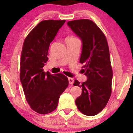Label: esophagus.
Returning <instances> with one entry per match:
<instances>
[{
	"instance_id": "34e87169",
	"label": "esophagus",
	"mask_w": 133,
	"mask_h": 133,
	"mask_svg": "<svg viewBox=\"0 0 133 133\" xmlns=\"http://www.w3.org/2000/svg\"><path fill=\"white\" fill-rule=\"evenodd\" d=\"M68 82H69V83H70V85L73 84V83H74V79H72V78L69 77V78H68Z\"/></svg>"
}]
</instances>
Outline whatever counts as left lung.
I'll list each match as a JSON object with an SVG mask.
<instances>
[{"label": "left lung", "mask_w": 133, "mask_h": 133, "mask_svg": "<svg viewBox=\"0 0 133 133\" xmlns=\"http://www.w3.org/2000/svg\"><path fill=\"white\" fill-rule=\"evenodd\" d=\"M67 25L82 42L80 62L84 64L82 71L87 77L82 84L74 81V86L82 88L76 106L85 115H96L105 108L111 94L112 71L106 37L91 20L69 21Z\"/></svg>", "instance_id": "8db88e82"}]
</instances>
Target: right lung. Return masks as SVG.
<instances>
[{"mask_svg":"<svg viewBox=\"0 0 133 133\" xmlns=\"http://www.w3.org/2000/svg\"><path fill=\"white\" fill-rule=\"evenodd\" d=\"M65 22V20L42 21L28 34L23 43L20 79L28 104L39 114L53 111L60 96L68 85L65 75L51 74L43 70L48 59L50 43Z\"/></svg>","mask_w":133,"mask_h":133,"instance_id":"add662e5","label":"right lung"}]
</instances>
